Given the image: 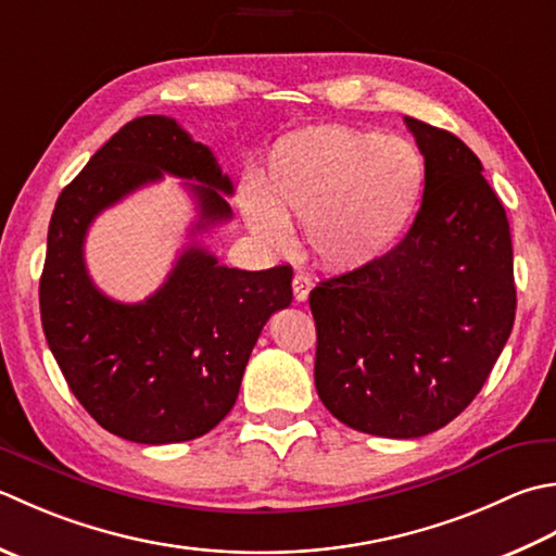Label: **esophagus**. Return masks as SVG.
<instances>
[{
  "mask_svg": "<svg viewBox=\"0 0 556 556\" xmlns=\"http://www.w3.org/2000/svg\"><path fill=\"white\" fill-rule=\"evenodd\" d=\"M291 287H293V299L306 301L311 289H313V281H311L308 275H303V271H296V275H293Z\"/></svg>",
  "mask_w": 556,
  "mask_h": 556,
  "instance_id": "34e87169",
  "label": "esophagus"
}]
</instances>
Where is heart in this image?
I'll list each match as a JSON object with an SVG mask.
<instances>
[{"instance_id":"heart-1","label":"heart","mask_w":556,"mask_h":556,"mask_svg":"<svg viewBox=\"0 0 556 556\" xmlns=\"http://www.w3.org/2000/svg\"><path fill=\"white\" fill-rule=\"evenodd\" d=\"M421 192L424 159L407 139L308 127L271 147L241 212L267 245L281 248L287 226L303 224V243L320 265L358 269L397 245Z\"/></svg>"}]
</instances>
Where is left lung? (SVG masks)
I'll use <instances>...</instances> for the list:
<instances>
[{
  "mask_svg": "<svg viewBox=\"0 0 556 556\" xmlns=\"http://www.w3.org/2000/svg\"><path fill=\"white\" fill-rule=\"evenodd\" d=\"M424 156L407 236L376 263L311 291L315 390L346 427L419 439L480 393L514 328L504 204L463 141L405 117Z\"/></svg>",
  "mask_w": 556,
  "mask_h": 556,
  "instance_id": "left-lung-1",
  "label": "left lung"
}]
</instances>
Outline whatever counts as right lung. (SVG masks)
<instances>
[{
	"mask_svg": "<svg viewBox=\"0 0 556 556\" xmlns=\"http://www.w3.org/2000/svg\"><path fill=\"white\" fill-rule=\"evenodd\" d=\"M163 173L200 182H185L198 202L192 236L231 219L224 194L233 185L212 149L173 117H137L62 190L40 277L42 332L74 397L105 431L147 445L204 437L231 412L260 332L291 303L293 277L289 265L226 267L192 243L141 303L98 291L84 263L86 231Z\"/></svg>",
	"mask_w": 556,
	"mask_h": 556,
	"instance_id": "obj_1",
	"label": "right lung"
}]
</instances>
